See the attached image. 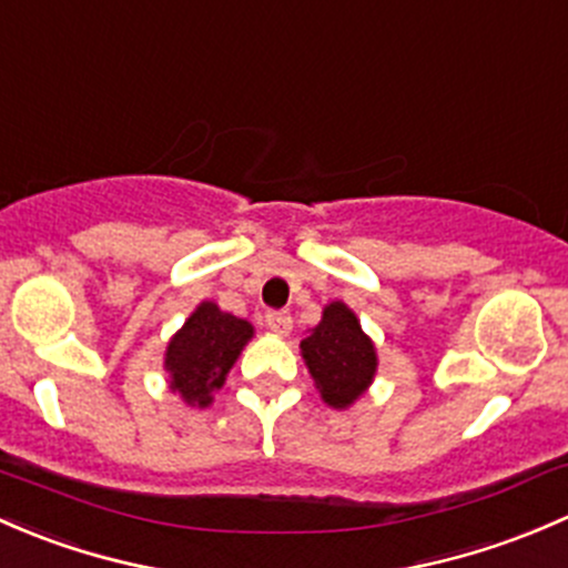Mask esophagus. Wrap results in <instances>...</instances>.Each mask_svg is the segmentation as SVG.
Instances as JSON below:
<instances>
[{
  "instance_id": "esophagus-1",
  "label": "esophagus",
  "mask_w": 568,
  "mask_h": 568,
  "mask_svg": "<svg viewBox=\"0 0 568 568\" xmlns=\"http://www.w3.org/2000/svg\"><path fill=\"white\" fill-rule=\"evenodd\" d=\"M265 325L271 327L276 336H286L292 331V317L290 312H267L265 314Z\"/></svg>"
}]
</instances>
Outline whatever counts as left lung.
Instances as JSON below:
<instances>
[{
  "mask_svg": "<svg viewBox=\"0 0 568 568\" xmlns=\"http://www.w3.org/2000/svg\"><path fill=\"white\" fill-rule=\"evenodd\" d=\"M301 358L320 399L333 410H349L372 388L379 366L372 336L344 301L327 303L323 320L308 327L301 342Z\"/></svg>",
  "mask_w": 568,
  "mask_h": 568,
  "instance_id": "left-lung-1",
  "label": "left lung"
}]
</instances>
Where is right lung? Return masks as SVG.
<instances>
[{
    "label": "right lung",
    "instance_id": "obj_1",
    "mask_svg": "<svg viewBox=\"0 0 568 568\" xmlns=\"http://www.w3.org/2000/svg\"><path fill=\"white\" fill-rule=\"evenodd\" d=\"M251 338L254 325L248 320L224 312L215 301H202L163 353L169 390L189 407H210Z\"/></svg>",
    "mask_w": 568,
    "mask_h": 568
}]
</instances>
